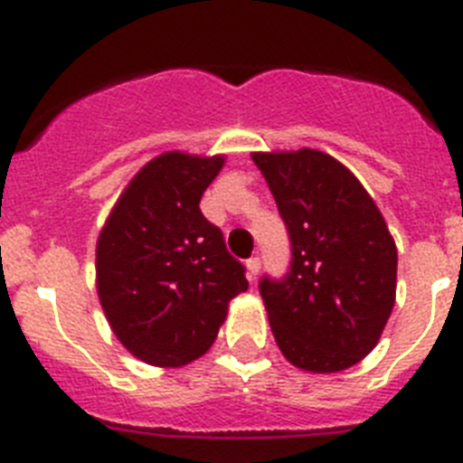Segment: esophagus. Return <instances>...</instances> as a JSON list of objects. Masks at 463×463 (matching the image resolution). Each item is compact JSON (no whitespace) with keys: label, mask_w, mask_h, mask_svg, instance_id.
Segmentation results:
<instances>
[{"label":"esophagus","mask_w":463,"mask_h":463,"mask_svg":"<svg viewBox=\"0 0 463 463\" xmlns=\"http://www.w3.org/2000/svg\"><path fill=\"white\" fill-rule=\"evenodd\" d=\"M245 269H248V278H250V280H255L257 273H260V269H261L260 257H250V260L245 261Z\"/></svg>","instance_id":"esophagus-1"}]
</instances>
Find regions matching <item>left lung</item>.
I'll use <instances>...</instances> for the list:
<instances>
[{
	"label": "left lung",
	"instance_id": "8db88e82",
	"mask_svg": "<svg viewBox=\"0 0 463 463\" xmlns=\"http://www.w3.org/2000/svg\"><path fill=\"white\" fill-rule=\"evenodd\" d=\"M288 224L292 264L260 294L280 353L336 373L378 345L396 298V243L353 171L313 148L252 153Z\"/></svg>",
	"mask_w": 463,
	"mask_h": 463
}]
</instances>
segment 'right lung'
Returning a JSON list of instances; mask_svg holds the SVG:
<instances>
[{"label": "right lung", "mask_w": 463, "mask_h": 463, "mask_svg": "<svg viewBox=\"0 0 463 463\" xmlns=\"http://www.w3.org/2000/svg\"><path fill=\"white\" fill-rule=\"evenodd\" d=\"M224 155L169 153L134 175L97 239V294L118 341L137 359L178 369L208 353L245 269L199 202Z\"/></svg>", "instance_id": "1"}]
</instances>
